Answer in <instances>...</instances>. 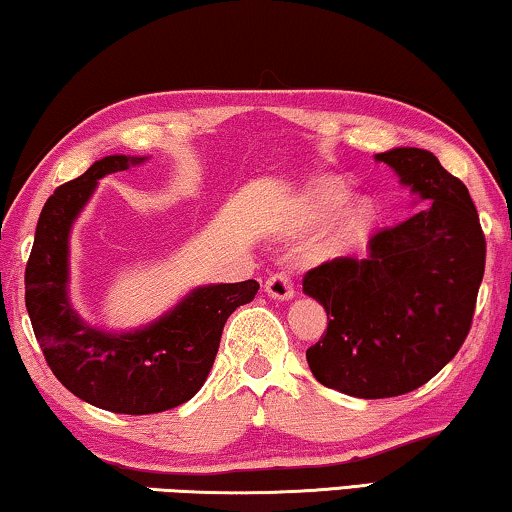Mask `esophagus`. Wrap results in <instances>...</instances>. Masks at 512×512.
<instances>
[{"instance_id":"obj_1","label":"esophagus","mask_w":512,"mask_h":512,"mask_svg":"<svg viewBox=\"0 0 512 512\" xmlns=\"http://www.w3.org/2000/svg\"><path fill=\"white\" fill-rule=\"evenodd\" d=\"M264 292L276 301H289V299H294V282L287 276V273H276V276H271L269 280H266Z\"/></svg>"}]
</instances>
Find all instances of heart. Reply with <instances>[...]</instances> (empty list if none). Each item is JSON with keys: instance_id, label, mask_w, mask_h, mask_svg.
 <instances>
[{"instance_id": "b5f03b06", "label": "heart", "mask_w": 512, "mask_h": 512, "mask_svg": "<svg viewBox=\"0 0 512 512\" xmlns=\"http://www.w3.org/2000/svg\"><path fill=\"white\" fill-rule=\"evenodd\" d=\"M349 200V190L335 181H322L317 186L310 188V193L305 195V218L312 220V223H324L331 216L340 211L342 204ZM377 220V207L372 200H358L352 204L345 213H342L340 223L335 225L331 234L329 246L333 250H342L354 246L363 239L365 234L372 230Z\"/></svg>"}]
</instances>
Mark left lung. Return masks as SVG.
Segmentation results:
<instances>
[{"label":"left lung","instance_id":"left-lung-1","mask_svg":"<svg viewBox=\"0 0 512 512\" xmlns=\"http://www.w3.org/2000/svg\"><path fill=\"white\" fill-rule=\"evenodd\" d=\"M375 160L411 190L416 213L372 236L365 259L338 257L303 278L329 315L326 335L305 352L312 375L365 400L414 391L451 361L485 271L467 186L425 149L395 147Z\"/></svg>","mask_w":512,"mask_h":512}]
</instances>
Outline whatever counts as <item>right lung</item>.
I'll return each mask as SVG.
<instances>
[{"label":"right lung","instance_id":"obj_1","mask_svg":"<svg viewBox=\"0 0 512 512\" xmlns=\"http://www.w3.org/2000/svg\"><path fill=\"white\" fill-rule=\"evenodd\" d=\"M147 156L114 154L82 177L59 186L45 202L25 269V303L38 345L55 377L80 400L114 414L174 409L207 381L227 317L255 299V280L190 289L154 322L108 331L73 308L71 230L108 174L147 163Z\"/></svg>","mask_w":512,"mask_h":512}]
</instances>
